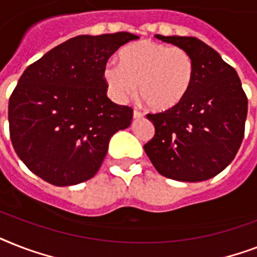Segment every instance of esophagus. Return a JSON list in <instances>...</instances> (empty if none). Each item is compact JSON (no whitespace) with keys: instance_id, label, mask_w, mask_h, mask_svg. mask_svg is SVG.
<instances>
[{"instance_id":"1","label":"esophagus","mask_w":257,"mask_h":257,"mask_svg":"<svg viewBox=\"0 0 257 257\" xmlns=\"http://www.w3.org/2000/svg\"><path fill=\"white\" fill-rule=\"evenodd\" d=\"M144 113H141L140 110H133V118H143Z\"/></svg>"}]
</instances>
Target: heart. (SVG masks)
<instances>
[{
  "instance_id": "1",
  "label": "heart",
  "mask_w": 257,
  "mask_h": 257,
  "mask_svg": "<svg viewBox=\"0 0 257 257\" xmlns=\"http://www.w3.org/2000/svg\"><path fill=\"white\" fill-rule=\"evenodd\" d=\"M120 65L108 62L102 77L110 96L125 101L133 93L153 110L175 108L187 97L195 80V61L183 48L144 40L125 46L118 53Z\"/></svg>"
}]
</instances>
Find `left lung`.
<instances>
[{"label":"left lung","mask_w":257,"mask_h":257,"mask_svg":"<svg viewBox=\"0 0 257 257\" xmlns=\"http://www.w3.org/2000/svg\"><path fill=\"white\" fill-rule=\"evenodd\" d=\"M156 38L189 52L195 80L175 108L149 113L155 136L145 153L160 175L177 181H204L235 159L244 137L248 98L236 70L196 37Z\"/></svg>","instance_id":"left-lung-1"}]
</instances>
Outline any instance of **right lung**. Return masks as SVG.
<instances>
[{
    "label": "right lung",
    "mask_w": 257,
    "mask_h": 257,
    "mask_svg": "<svg viewBox=\"0 0 257 257\" xmlns=\"http://www.w3.org/2000/svg\"><path fill=\"white\" fill-rule=\"evenodd\" d=\"M126 32L77 36L25 69L9 98L12 144L24 164L48 183L68 187L92 179L110 137L128 128L133 110L106 96L102 70Z\"/></svg>",
    "instance_id": "obj_1"
}]
</instances>
